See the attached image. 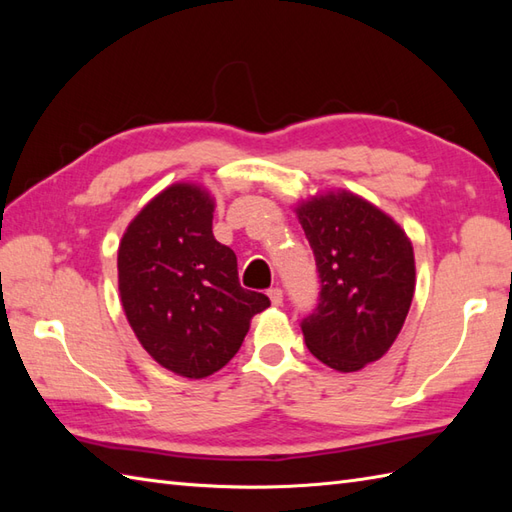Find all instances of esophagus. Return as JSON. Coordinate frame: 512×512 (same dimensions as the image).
Listing matches in <instances>:
<instances>
[{
  "label": "esophagus",
  "mask_w": 512,
  "mask_h": 512,
  "mask_svg": "<svg viewBox=\"0 0 512 512\" xmlns=\"http://www.w3.org/2000/svg\"><path fill=\"white\" fill-rule=\"evenodd\" d=\"M268 297L273 306H281V303H284V292H281V288H270Z\"/></svg>",
  "instance_id": "1"
}]
</instances>
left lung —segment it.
I'll use <instances>...</instances> for the list:
<instances>
[{
  "label": "left lung",
  "instance_id": "obj_1",
  "mask_svg": "<svg viewBox=\"0 0 512 512\" xmlns=\"http://www.w3.org/2000/svg\"><path fill=\"white\" fill-rule=\"evenodd\" d=\"M295 213L321 279L303 341L336 372H358L383 358L405 325L416 290L411 239L394 217L345 189L301 200Z\"/></svg>",
  "mask_w": 512,
  "mask_h": 512
}]
</instances>
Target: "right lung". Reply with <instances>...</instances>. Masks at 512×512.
I'll return each mask as SVG.
<instances>
[{
    "label": "right lung",
    "mask_w": 512,
    "mask_h": 512,
    "mask_svg": "<svg viewBox=\"0 0 512 512\" xmlns=\"http://www.w3.org/2000/svg\"><path fill=\"white\" fill-rule=\"evenodd\" d=\"M215 198L176 182L154 195L118 244V292L147 354L182 378H206L242 347L270 301L244 290L237 257L213 235Z\"/></svg>",
    "instance_id": "right-lung-1"
}]
</instances>
